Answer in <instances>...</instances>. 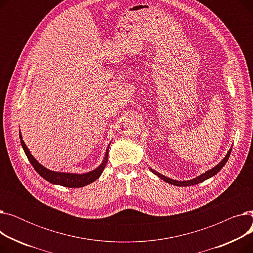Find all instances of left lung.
Returning a JSON list of instances; mask_svg holds the SVG:
<instances>
[{
  "label": "left lung",
  "mask_w": 253,
  "mask_h": 253,
  "mask_svg": "<svg viewBox=\"0 0 253 253\" xmlns=\"http://www.w3.org/2000/svg\"><path fill=\"white\" fill-rule=\"evenodd\" d=\"M231 151H232V149L229 151L228 155L223 158V160H222L219 164H217L214 168H212V169L206 171L205 173L201 174L200 176H198V177H196V178H194V179H191V180H184V181L173 180V179L168 178V177H166V176H164V175H162V174H160V173H158V172H156V171L153 170V169H152V172H153V173H155L157 176L160 177L161 179L165 180L166 182L171 183V184H174V185H178V187H187V185H194V184L200 183V182H202V181H204V180H206V179L212 177L213 175H215V174L217 173V172L225 165V163H227V161L229 160V157H230V155H231Z\"/></svg>",
  "instance_id": "obj_1"
}]
</instances>
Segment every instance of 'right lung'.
Returning <instances> with one entry per match:
<instances>
[{"label":"right lung","instance_id":"1","mask_svg":"<svg viewBox=\"0 0 253 253\" xmlns=\"http://www.w3.org/2000/svg\"><path fill=\"white\" fill-rule=\"evenodd\" d=\"M20 137V142L23 148V151L28 157L29 161L31 162V164L33 165V167L35 168V170L38 172V173L41 175L44 179H46L47 181L54 183V184H59V185H63V187H68V188H81L84 187V185H87L91 182H93L94 180H96L102 173V171L106 165V162H108V158H109V148L105 152V157L104 160L101 163V165L96 168L95 170L90 171L88 173L85 174H73V173H63V172H55V171H51L47 168H45L44 166H42L40 164L36 159L32 156V154L30 153L28 147H26L24 141L22 140L21 134H19Z\"/></svg>","mask_w":253,"mask_h":253}]
</instances>
